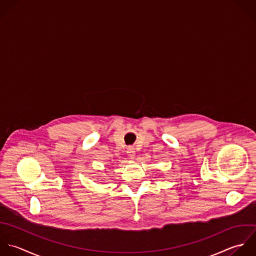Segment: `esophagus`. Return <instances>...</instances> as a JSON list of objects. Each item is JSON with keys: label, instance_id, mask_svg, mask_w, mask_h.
<instances>
[{"label": "esophagus", "instance_id": "obj_1", "mask_svg": "<svg viewBox=\"0 0 256 256\" xmlns=\"http://www.w3.org/2000/svg\"><path fill=\"white\" fill-rule=\"evenodd\" d=\"M126 154H128V156L130 158H134V156H136L134 148V146H128V148H126Z\"/></svg>", "mask_w": 256, "mask_h": 256}]
</instances>
